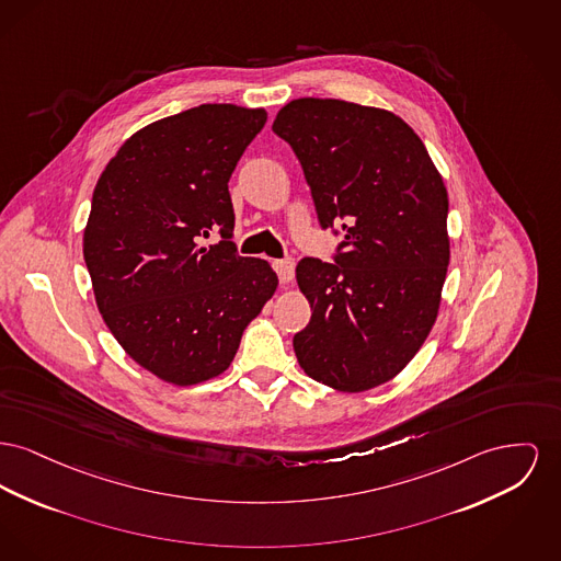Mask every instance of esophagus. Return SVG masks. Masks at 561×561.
Wrapping results in <instances>:
<instances>
[{
	"instance_id": "1",
	"label": "esophagus",
	"mask_w": 561,
	"mask_h": 561,
	"mask_svg": "<svg viewBox=\"0 0 561 561\" xmlns=\"http://www.w3.org/2000/svg\"><path fill=\"white\" fill-rule=\"evenodd\" d=\"M273 266H275V271H277L282 284H290V282H293V277H295V261H293V259L275 261Z\"/></svg>"
}]
</instances>
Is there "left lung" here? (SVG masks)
Wrapping results in <instances>:
<instances>
[{"instance_id": "8db88e82", "label": "left lung", "mask_w": 561, "mask_h": 561, "mask_svg": "<svg viewBox=\"0 0 561 561\" xmlns=\"http://www.w3.org/2000/svg\"><path fill=\"white\" fill-rule=\"evenodd\" d=\"M273 133L297 154L322 229L341 225L334 263L302 259L311 320L300 368L339 392L377 388L413 360L436 322L449 264V198L424 141L388 110L286 103Z\"/></svg>"}]
</instances>
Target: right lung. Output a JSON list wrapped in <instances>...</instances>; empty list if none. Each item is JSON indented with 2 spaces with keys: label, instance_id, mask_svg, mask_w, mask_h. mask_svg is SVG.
<instances>
[{
  "label": "right lung",
  "instance_id": "right-lung-1",
  "mask_svg": "<svg viewBox=\"0 0 561 561\" xmlns=\"http://www.w3.org/2000/svg\"><path fill=\"white\" fill-rule=\"evenodd\" d=\"M264 123L263 107L203 103L133 133L98 180L82 241L95 302L121 347L167 383L222 375L277 290L271 264L231 241L229 180ZM214 231L224 241L201 247Z\"/></svg>",
  "mask_w": 561,
  "mask_h": 561
}]
</instances>
